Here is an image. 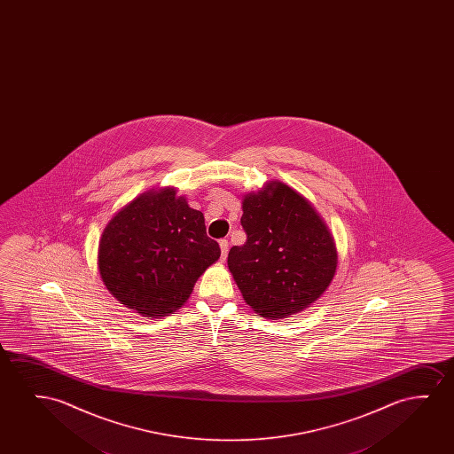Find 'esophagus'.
Returning <instances> with one entry per match:
<instances>
[{
    "instance_id": "obj_1",
    "label": "esophagus",
    "mask_w": 454,
    "mask_h": 454,
    "mask_svg": "<svg viewBox=\"0 0 454 454\" xmlns=\"http://www.w3.org/2000/svg\"><path fill=\"white\" fill-rule=\"evenodd\" d=\"M220 249H222V259H226V255H228V249H230V243L226 239L223 240H220Z\"/></svg>"
}]
</instances>
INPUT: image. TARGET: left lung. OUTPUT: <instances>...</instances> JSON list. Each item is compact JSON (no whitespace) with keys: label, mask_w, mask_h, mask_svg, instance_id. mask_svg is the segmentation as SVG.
<instances>
[{"label":"left lung","mask_w":454,"mask_h":454,"mask_svg":"<svg viewBox=\"0 0 454 454\" xmlns=\"http://www.w3.org/2000/svg\"><path fill=\"white\" fill-rule=\"evenodd\" d=\"M247 242L228 267L245 302L262 317L282 319L310 307L333 279L335 240L309 200L280 181L242 201Z\"/></svg>","instance_id":"left-lung-1"}]
</instances>
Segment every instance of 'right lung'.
I'll use <instances>...</instances> for the list:
<instances>
[{
    "label": "right lung",
    "mask_w": 454,
    "mask_h": 454,
    "mask_svg": "<svg viewBox=\"0 0 454 454\" xmlns=\"http://www.w3.org/2000/svg\"><path fill=\"white\" fill-rule=\"evenodd\" d=\"M220 257L203 212L174 187L149 191L108 222L98 251L106 290L143 317H168L187 302L195 282Z\"/></svg>",
    "instance_id": "obj_1"
}]
</instances>
